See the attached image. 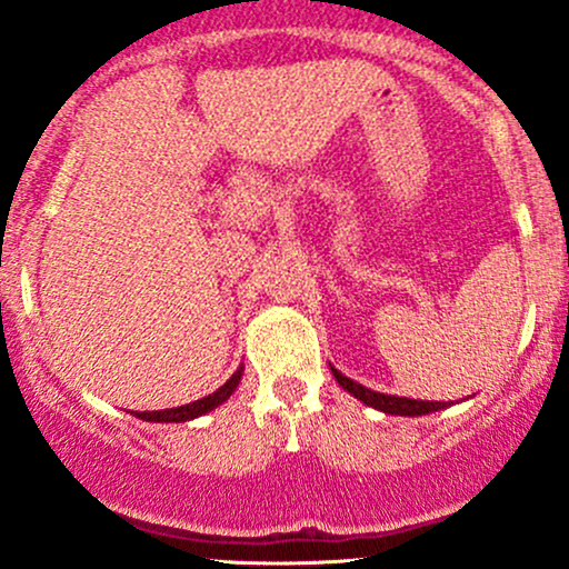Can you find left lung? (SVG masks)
I'll return each mask as SVG.
<instances>
[{
  "label": "left lung",
  "mask_w": 569,
  "mask_h": 569,
  "mask_svg": "<svg viewBox=\"0 0 569 569\" xmlns=\"http://www.w3.org/2000/svg\"><path fill=\"white\" fill-rule=\"evenodd\" d=\"M335 371L337 382L342 385L345 390H348L350 396H356L358 401H363L367 407H375L385 411V415H396V417H420V415H428V411H439L443 403L439 401H420V398H407V396H388V393H377V390H369L363 388V385H358L356 380H350V377H345L342 371Z\"/></svg>",
  "instance_id": "1"
}]
</instances>
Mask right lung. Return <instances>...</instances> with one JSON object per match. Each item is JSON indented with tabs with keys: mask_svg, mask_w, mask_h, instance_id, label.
I'll list each match as a JSON object with an SVG mask.
<instances>
[{
	"mask_svg": "<svg viewBox=\"0 0 569 569\" xmlns=\"http://www.w3.org/2000/svg\"><path fill=\"white\" fill-rule=\"evenodd\" d=\"M221 401H224V388L217 390V393H213V396H208V398H200V401H194V403H187V407L176 409L171 420H192V417H200V415H206V411H211L213 407H219Z\"/></svg>",
	"mask_w": 569,
	"mask_h": 569,
	"instance_id": "obj_1",
	"label": "right lung"
}]
</instances>
